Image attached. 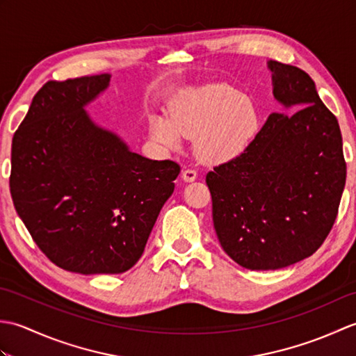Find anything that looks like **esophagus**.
I'll return each mask as SVG.
<instances>
[{
  "instance_id": "1",
  "label": "esophagus",
  "mask_w": 356,
  "mask_h": 356,
  "mask_svg": "<svg viewBox=\"0 0 356 356\" xmlns=\"http://www.w3.org/2000/svg\"><path fill=\"white\" fill-rule=\"evenodd\" d=\"M182 177L185 182H193V180L197 179V171L193 170V168H186L182 171Z\"/></svg>"
}]
</instances>
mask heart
Listing matches in <instances>:
<instances>
[{
  "mask_svg": "<svg viewBox=\"0 0 356 356\" xmlns=\"http://www.w3.org/2000/svg\"><path fill=\"white\" fill-rule=\"evenodd\" d=\"M259 128L260 115L252 97L228 84L191 90L172 104L170 120H151V133L157 142L176 148L182 136L194 138L195 154L211 165L240 156Z\"/></svg>",
  "mask_w": 356,
  "mask_h": 356,
  "instance_id": "1",
  "label": "heart"
}]
</instances>
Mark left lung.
Here are the masks:
<instances>
[{
    "label": "left lung",
    "instance_id": "left-lung-1",
    "mask_svg": "<svg viewBox=\"0 0 356 356\" xmlns=\"http://www.w3.org/2000/svg\"><path fill=\"white\" fill-rule=\"evenodd\" d=\"M272 113L243 153L207 174L223 251L240 266L274 270L311 257L338 216L346 161L338 120L298 67L270 61Z\"/></svg>",
    "mask_w": 356,
    "mask_h": 356
}]
</instances>
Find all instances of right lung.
<instances>
[{
    "mask_svg": "<svg viewBox=\"0 0 356 356\" xmlns=\"http://www.w3.org/2000/svg\"><path fill=\"white\" fill-rule=\"evenodd\" d=\"M110 74L49 81L12 139L10 193L33 241L58 268L122 274L145 249L180 165L131 153L84 105Z\"/></svg>",
    "mask_w": 356,
    "mask_h": 356,
    "instance_id": "obj_1",
    "label": "right lung"
}]
</instances>
